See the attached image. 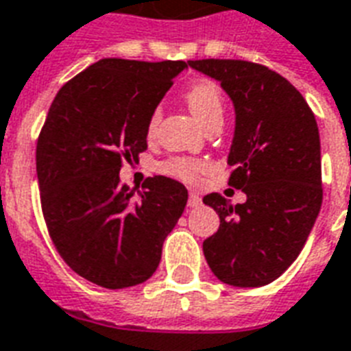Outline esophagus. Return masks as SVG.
I'll return each instance as SVG.
<instances>
[{
  "instance_id": "34e87169",
  "label": "esophagus",
  "mask_w": 351,
  "mask_h": 351,
  "mask_svg": "<svg viewBox=\"0 0 351 351\" xmlns=\"http://www.w3.org/2000/svg\"><path fill=\"white\" fill-rule=\"evenodd\" d=\"M201 195L195 194V192H190V197H189V206L190 208H197V206H201Z\"/></svg>"
}]
</instances>
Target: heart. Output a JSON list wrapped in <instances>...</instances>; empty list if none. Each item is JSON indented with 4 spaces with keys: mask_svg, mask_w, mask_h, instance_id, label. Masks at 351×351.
Masks as SVG:
<instances>
[{
    "mask_svg": "<svg viewBox=\"0 0 351 351\" xmlns=\"http://www.w3.org/2000/svg\"><path fill=\"white\" fill-rule=\"evenodd\" d=\"M184 100H186V106L192 111V115L199 121V124L205 130L214 122L223 121V97H221V91H219L218 86L210 82V80L195 82L184 93ZM159 119H161V110L157 108V110H154L150 122H148L150 132L156 130L157 124H159ZM162 170L173 176V178L190 181L201 172V165L195 161H189V159H173V161H168L162 167Z\"/></svg>",
    "mask_w": 351,
    "mask_h": 351,
    "instance_id": "1",
    "label": "heart"
}]
</instances>
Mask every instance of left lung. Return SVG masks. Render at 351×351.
<instances>
[{
    "label": "left lung",
    "mask_w": 351,
    "mask_h": 351,
    "mask_svg": "<svg viewBox=\"0 0 351 351\" xmlns=\"http://www.w3.org/2000/svg\"><path fill=\"white\" fill-rule=\"evenodd\" d=\"M234 106L229 184L245 192L232 205L208 194L218 232L203 241L206 263L223 284L260 287L276 280L306 245L322 205L320 135L298 89L265 65L243 60H190Z\"/></svg>",
    "instance_id": "left-lung-1"
}]
</instances>
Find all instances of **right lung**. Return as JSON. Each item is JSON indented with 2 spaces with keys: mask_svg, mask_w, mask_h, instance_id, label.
Listing matches in <instances>:
<instances>
[{
  "mask_svg": "<svg viewBox=\"0 0 351 351\" xmlns=\"http://www.w3.org/2000/svg\"><path fill=\"white\" fill-rule=\"evenodd\" d=\"M183 60L102 58L64 84L36 145V172L49 234L65 263L106 289L137 286L156 273L162 243L189 190L156 176L133 197L122 159L146 150L148 122Z\"/></svg>",
  "mask_w": 351,
  "mask_h": 351,
  "instance_id": "1",
  "label": "right lung"
}]
</instances>
